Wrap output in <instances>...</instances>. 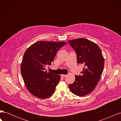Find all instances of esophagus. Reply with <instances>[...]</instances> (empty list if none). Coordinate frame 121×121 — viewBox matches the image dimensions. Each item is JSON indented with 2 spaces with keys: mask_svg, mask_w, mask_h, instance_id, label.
I'll list each match as a JSON object with an SVG mask.
<instances>
[{
  "mask_svg": "<svg viewBox=\"0 0 121 121\" xmlns=\"http://www.w3.org/2000/svg\"><path fill=\"white\" fill-rule=\"evenodd\" d=\"M60 76H61V77H62L65 78V77L67 76V75H64V74H61Z\"/></svg>",
  "mask_w": 121,
  "mask_h": 121,
  "instance_id": "esophagus-1",
  "label": "esophagus"
}]
</instances>
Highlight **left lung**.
Here are the masks:
<instances>
[{
	"instance_id": "8db88e82",
	"label": "left lung",
	"mask_w": 121,
	"mask_h": 121,
	"mask_svg": "<svg viewBox=\"0 0 121 121\" xmlns=\"http://www.w3.org/2000/svg\"><path fill=\"white\" fill-rule=\"evenodd\" d=\"M77 56V63L84 67L82 75H75L74 82L69 84L71 92L83 96L95 89L99 81L104 68V60L100 48L96 43L85 38L68 41Z\"/></svg>"
}]
</instances>
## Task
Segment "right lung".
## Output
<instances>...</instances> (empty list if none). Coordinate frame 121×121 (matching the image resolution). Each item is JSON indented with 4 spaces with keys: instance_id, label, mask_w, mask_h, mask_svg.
Segmentation results:
<instances>
[{
    "instance_id": "add662e5",
    "label": "right lung",
    "mask_w": 121,
    "mask_h": 121,
    "mask_svg": "<svg viewBox=\"0 0 121 121\" xmlns=\"http://www.w3.org/2000/svg\"><path fill=\"white\" fill-rule=\"evenodd\" d=\"M63 41H38L26 50L21 63V71L25 86L32 95L41 99L53 94L60 77L46 71L51 65L57 51L67 44Z\"/></svg>"
}]
</instances>
